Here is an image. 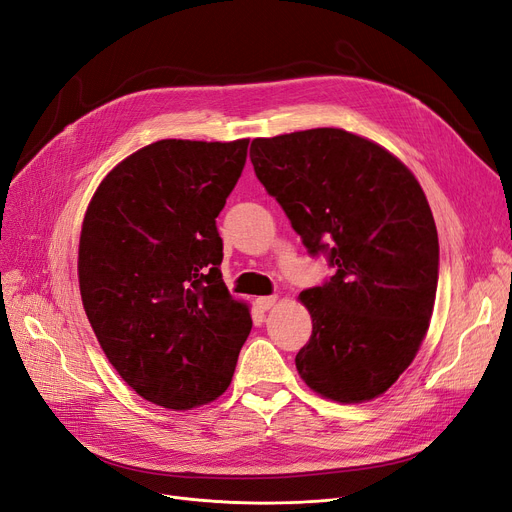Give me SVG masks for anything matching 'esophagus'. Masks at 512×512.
Returning <instances> with one entry per match:
<instances>
[{
    "instance_id": "esophagus-1",
    "label": "esophagus",
    "mask_w": 512,
    "mask_h": 512,
    "mask_svg": "<svg viewBox=\"0 0 512 512\" xmlns=\"http://www.w3.org/2000/svg\"><path fill=\"white\" fill-rule=\"evenodd\" d=\"M276 295H270V297H259L255 303H257V307L261 309V311H268V309H272L274 307V303H276Z\"/></svg>"
}]
</instances>
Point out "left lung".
Segmentation results:
<instances>
[{
	"instance_id": "left-lung-1",
	"label": "left lung",
	"mask_w": 512,
	"mask_h": 512,
	"mask_svg": "<svg viewBox=\"0 0 512 512\" xmlns=\"http://www.w3.org/2000/svg\"><path fill=\"white\" fill-rule=\"evenodd\" d=\"M251 163L307 253L335 270L299 295L314 326L295 358L301 379L343 404L379 397L433 314L439 240L425 192L391 152L332 127L257 138Z\"/></svg>"
}]
</instances>
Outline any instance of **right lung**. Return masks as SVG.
Returning a JSON list of instances; mask_svg holds the SVG:
<instances>
[{
    "label": "right lung",
    "instance_id": "1",
    "mask_svg": "<svg viewBox=\"0 0 512 512\" xmlns=\"http://www.w3.org/2000/svg\"><path fill=\"white\" fill-rule=\"evenodd\" d=\"M249 140H161L110 171L87 207L79 288L108 362L148 402L190 410L232 381L249 307L221 280L215 217Z\"/></svg>",
    "mask_w": 512,
    "mask_h": 512
}]
</instances>
